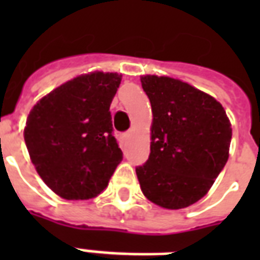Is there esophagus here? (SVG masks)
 <instances>
[{
	"label": "esophagus",
	"instance_id": "esophagus-1",
	"mask_svg": "<svg viewBox=\"0 0 260 260\" xmlns=\"http://www.w3.org/2000/svg\"><path fill=\"white\" fill-rule=\"evenodd\" d=\"M132 135V132H128V134H125V138H128V136H131Z\"/></svg>",
	"mask_w": 260,
	"mask_h": 260
}]
</instances>
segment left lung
I'll list each match as a JSON object with an SVG mask.
<instances>
[{
	"label": "left lung",
	"mask_w": 260,
	"mask_h": 260,
	"mask_svg": "<svg viewBox=\"0 0 260 260\" xmlns=\"http://www.w3.org/2000/svg\"><path fill=\"white\" fill-rule=\"evenodd\" d=\"M152 108L151 152L136 167L143 194L166 209L201 200L225 166L232 128L220 102L189 83L144 75Z\"/></svg>",
	"instance_id": "left-lung-1"
}]
</instances>
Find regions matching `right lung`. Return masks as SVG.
I'll list each match as a JSON object with an SVG mask.
<instances>
[{"mask_svg":"<svg viewBox=\"0 0 260 260\" xmlns=\"http://www.w3.org/2000/svg\"><path fill=\"white\" fill-rule=\"evenodd\" d=\"M120 83L117 73L79 75L29 112L24 139L30 160L62 198L97 197L121 162L109 110Z\"/></svg>","mask_w":260,"mask_h":260,"instance_id":"1","label":"right lung"}]
</instances>
